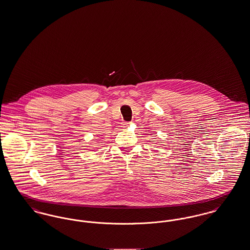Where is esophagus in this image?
<instances>
[{"label": "esophagus", "instance_id": "1", "mask_svg": "<svg viewBox=\"0 0 250 250\" xmlns=\"http://www.w3.org/2000/svg\"><path fill=\"white\" fill-rule=\"evenodd\" d=\"M129 124H130L129 122H123L122 125H123V127H127L129 125Z\"/></svg>", "mask_w": 250, "mask_h": 250}]
</instances>
